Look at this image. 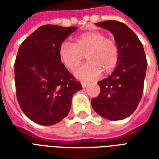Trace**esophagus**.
Listing matches in <instances>:
<instances>
[{
  "mask_svg": "<svg viewBox=\"0 0 159 159\" xmlns=\"http://www.w3.org/2000/svg\"><path fill=\"white\" fill-rule=\"evenodd\" d=\"M81 84H82V86H83V89H85V88L88 86V83H85V82H82V83H81Z\"/></svg>",
  "mask_w": 159,
  "mask_h": 159,
  "instance_id": "34e87169",
  "label": "esophagus"
}]
</instances>
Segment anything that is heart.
I'll list each match as a JSON object with an SVG mask.
<instances>
[{
	"instance_id": "1",
	"label": "heart",
	"mask_w": 159,
	"mask_h": 159,
	"mask_svg": "<svg viewBox=\"0 0 159 159\" xmlns=\"http://www.w3.org/2000/svg\"><path fill=\"white\" fill-rule=\"evenodd\" d=\"M86 56L89 62L75 70V76L83 81H94L102 73L111 72L119 59V48L115 40L100 31H89L76 38L74 44L63 42L59 48L60 62L70 70H75Z\"/></svg>"
}]
</instances>
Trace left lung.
Returning <instances> with one entry per match:
<instances>
[{"label":"left lung","instance_id":"8db88e82","mask_svg":"<svg viewBox=\"0 0 159 159\" xmlns=\"http://www.w3.org/2000/svg\"><path fill=\"white\" fill-rule=\"evenodd\" d=\"M96 25L113 34L119 59L111 75L98 82L100 93L91 104L93 110L107 119H124L135 111L142 97L147 66L143 46L123 23L107 20Z\"/></svg>","mask_w":159,"mask_h":159}]
</instances>
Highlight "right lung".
I'll list each match as a JSON object with an SVG mask.
<instances>
[{
	"label": "right lung",
	"mask_w": 159,
	"mask_h": 159,
	"mask_svg": "<svg viewBox=\"0 0 159 159\" xmlns=\"http://www.w3.org/2000/svg\"><path fill=\"white\" fill-rule=\"evenodd\" d=\"M76 27L46 25L28 36L18 50L14 64L16 95L30 119L52 125L68 115L81 83L60 62L59 48Z\"/></svg>",
	"instance_id": "obj_1"
}]
</instances>
